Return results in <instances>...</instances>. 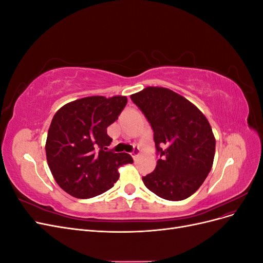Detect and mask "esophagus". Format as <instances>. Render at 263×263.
Listing matches in <instances>:
<instances>
[{
  "label": "esophagus",
  "mask_w": 263,
  "mask_h": 263,
  "mask_svg": "<svg viewBox=\"0 0 263 263\" xmlns=\"http://www.w3.org/2000/svg\"><path fill=\"white\" fill-rule=\"evenodd\" d=\"M139 155H140V150H139V148H135V149H134V151L132 153V157L134 158V160H136V158H137Z\"/></svg>",
  "instance_id": "1"
}]
</instances>
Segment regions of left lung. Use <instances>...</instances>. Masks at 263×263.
Returning <instances> with one entry per match:
<instances>
[{
	"label": "left lung",
	"mask_w": 263,
	"mask_h": 263,
	"mask_svg": "<svg viewBox=\"0 0 263 263\" xmlns=\"http://www.w3.org/2000/svg\"><path fill=\"white\" fill-rule=\"evenodd\" d=\"M154 129L161 159L142 178L151 192L168 201L195 193L213 166L215 140L208 118L193 103L170 89L147 86L130 95Z\"/></svg>",
	"instance_id": "obj_1"
}]
</instances>
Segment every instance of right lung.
I'll return each mask as SVG.
<instances>
[{
    "mask_svg": "<svg viewBox=\"0 0 263 263\" xmlns=\"http://www.w3.org/2000/svg\"><path fill=\"white\" fill-rule=\"evenodd\" d=\"M127 98L87 97L67 103L51 121L46 157L58 185L77 198H90L113 187L118 169L133 163L126 153L108 150L107 127L118 118Z\"/></svg>",
    "mask_w": 263,
    "mask_h": 263,
    "instance_id": "right-lung-1",
    "label": "right lung"
}]
</instances>
